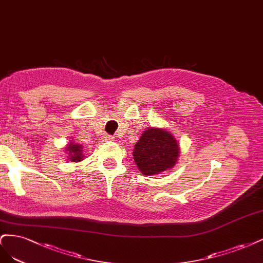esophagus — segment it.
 I'll list each match as a JSON object with an SVG mask.
<instances>
[{
	"label": "esophagus",
	"mask_w": 263,
	"mask_h": 263,
	"mask_svg": "<svg viewBox=\"0 0 263 263\" xmlns=\"http://www.w3.org/2000/svg\"><path fill=\"white\" fill-rule=\"evenodd\" d=\"M103 140H104V141H106V142H108V141H112V140H114V137H111V135H108V134H106L105 137L103 138Z\"/></svg>",
	"instance_id": "esophagus-1"
}]
</instances>
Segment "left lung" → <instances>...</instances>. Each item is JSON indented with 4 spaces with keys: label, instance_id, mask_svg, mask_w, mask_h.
Here are the masks:
<instances>
[{
    "label": "left lung",
    "instance_id": "obj_1",
    "mask_svg": "<svg viewBox=\"0 0 263 263\" xmlns=\"http://www.w3.org/2000/svg\"><path fill=\"white\" fill-rule=\"evenodd\" d=\"M133 156L143 175H156L175 165L179 156V145L169 132L151 128L144 131L135 144Z\"/></svg>",
    "mask_w": 263,
    "mask_h": 263
}]
</instances>
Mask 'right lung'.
Segmentation results:
<instances>
[{
  "label": "right lung",
  "instance_id": "add662e5",
  "mask_svg": "<svg viewBox=\"0 0 263 263\" xmlns=\"http://www.w3.org/2000/svg\"><path fill=\"white\" fill-rule=\"evenodd\" d=\"M66 151L69 152V156H70L69 158H70V160H72V162L78 163V162H80V160L84 159L83 158V153H82L83 146L80 145V144L70 142L69 144H67Z\"/></svg>",
  "mask_w": 263,
  "mask_h": 263
}]
</instances>
